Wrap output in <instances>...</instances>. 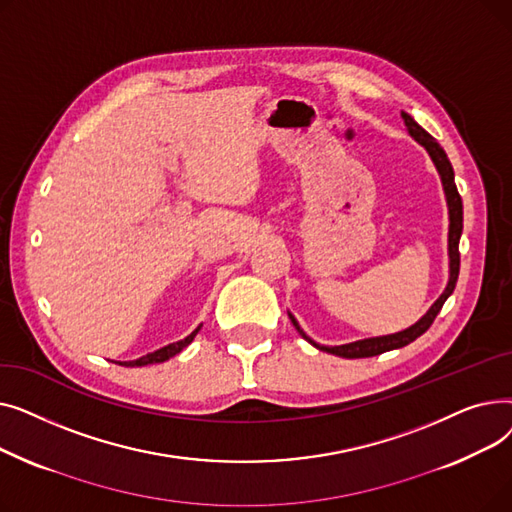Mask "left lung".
Segmentation results:
<instances>
[{
  "mask_svg": "<svg viewBox=\"0 0 512 512\" xmlns=\"http://www.w3.org/2000/svg\"><path fill=\"white\" fill-rule=\"evenodd\" d=\"M402 120H405V126L409 130L411 137L427 151V155L432 157L434 166L440 174L442 180V188H444V197H446V207H448V282L446 288L442 290L440 297L436 299V303L425 311V315L415 321L413 326H409L407 330H400L394 334H386V336H373V338H363V340H355V342H348V344H340V346H326V344H317L313 338H309L303 328L299 326V321L294 319V315L288 311V317L297 328V332L315 348L342 359H363V357H375V355H382L386 351H394V348H402L411 344L415 338H419L429 326L434 324L436 315L440 313L442 305L446 303V299L452 294L456 280H459V267H461V255H459V240L463 234V201L459 191H456V184H454V170L450 159L446 155V151L438 145V141L432 137V134H427L407 112H400Z\"/></svg>",
  "mask_w": 512,
  "mask_h": 512,
  "instance_id": "8db88e82",
  "label": "left lung"
}]
</instances>
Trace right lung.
<instances>
[{"label": "right lung", "instance_id": "right-lung-1", "mask_svg": "<svg viewBox=\"0 0 512 512\" xmlns=\"http://www.w3.org/2000/svg\"><path fill=\"white\" fill-rule=\"evenodd\" d=\"M199 330H201V326H199V328H195V330H193L191 334H188L184 340L172 342V344H168V346H161V348H157V351H153V353H149V355H145V357H141V359L124 361V363H120V365H126V367H145V365H153V363H164V361L172 359L174 355H178V353L182 351V348H186L188 344H191Z\"/></svg>", "mask_w": 512, "mask_h": 512}]
</instances>
